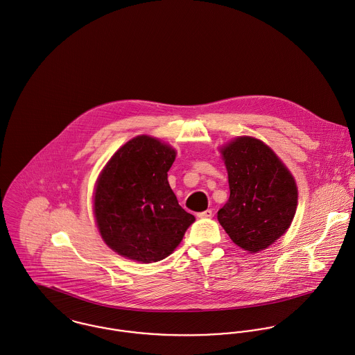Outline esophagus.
<instances>
[{
  "instance_id": "1",
  "label": "esophagus",
  "mask_w": 355,
  "mask_h": 355,
  "mask_svg": "<svg viewBox=\"0 0 355 355\" xmlns=\"http://www.w3.org/2000/svg\"><path fill=\"white\" fill-rule=\"evenodd\" d=\"M198 216L199 218H211L213 216V211L211 210H206V211L198 214Z\"/></svg>"
}]
</instances>
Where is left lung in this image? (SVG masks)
<instances>
[{
    "label": "left lung",
    "mask_w": 355,
    "mask_h": 355,
    "mask_svg": "<svg viewBox=\"0 0 355 355\" xmlns=\"http://www.w3.org/2000/svg\"><path fill=\"white\" fill-rule=\"evenodd\" d=\"M230 196L218 220L232 241L251 254L279 240L297 205L296 182L265 142L237 137L220 148Z\"/></svg>",
    "instance_id": "obj_1"
}]
</instances>
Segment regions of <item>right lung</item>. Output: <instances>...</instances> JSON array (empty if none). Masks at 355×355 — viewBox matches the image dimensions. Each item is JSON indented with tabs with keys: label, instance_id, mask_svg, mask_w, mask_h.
I'll return each mask as SVG.
<instances>
[{
	"label": "right lung",
	"instance_id": "add662e5",
	"mask_svg": "<svg viewBox=\"0 0 355 355\" xmlns=\"http://www.w3.org/2000/svg\"><path fill=\"white\" fill-rule=\"evenodd\" d=\"M175 155L157 139L137 136L121 146L100 173L94 218L103 240L119 255L142 263L162 261L195 222L167 181Z\"/></svg>",
	"mask_w": 355,
	"mask_h": 355
}]
</instances>
